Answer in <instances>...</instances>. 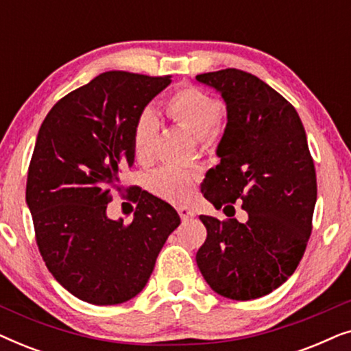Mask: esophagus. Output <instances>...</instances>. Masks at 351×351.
Instances as JSON below:
<instances>
[{"mask_svg":"<svg viewBox=\"0 0 351 351\" xmlns=\"http://www.w3.org/2000/svg\"><path fill=\"white\" fill-rule=\"evenodd\" d=\"M177 213H179V215H180V219L184 220H191L195 217V213L193 210H191L190 208H186V206H179V208H177Z\"/></svg>","mask_w":351,"mask_h":351,"instance_id":"esophagus-1","label":"esophagus"}]
</instances>
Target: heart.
<instances>
[{"instance_id":"obj_1","label":"heart","mask_w":351,"mask_h":351,"mask_svg":"<svg viewBox=\"0 0 351 351\" xmlns=\"http://www.w3.org/2000/svg\"><path fill=\"white\" fill-rule=\"evenodd\" d=\"M165 112L172 121L209 142L215 132V126L222 117V104L214 95L204 93L195 86L184 84L177 88L165 100ZM160 131V123L150 112L142 113L134 124L132 148L138 162H147L153 158L155 142ZM150 186L160 198L171 203H182L193 190V176L177 166H166L156 171L150 179Z\"/></svg>"}]
</instances>
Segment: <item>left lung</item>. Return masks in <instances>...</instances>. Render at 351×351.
I'll return each mask as SVG.
<instances>
[{"label": "left lung", "instance_id": "1", "mask_svg": "<svg viewBox=\"0 0 351 351\" xmlns=\"http://www.w3.org/2000/svg\"><path fill=\"white\" fill-rule=\"evenodd\" d=\"M196 80L222 94L228 119L220 162L201 191L215 209L243 201L247 213L244 223L199 215L208 238L196 263L217 294L257 299L280 287L304 257L316 203L313 158L299 113L257 76L225 69Z\"/></svg>", "mask_w": 351, "mask_h": 351}]
</instances>
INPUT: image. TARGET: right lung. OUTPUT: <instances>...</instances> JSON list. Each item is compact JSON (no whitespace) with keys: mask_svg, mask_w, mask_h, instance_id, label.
I'll list each match as a JSON object with an SVG mask.
<instances>
[{"mask_svg":"<svg viewBox=\"0 0 351 351\" xmlns=\"http://www.w3.org/2000/svg\"><path fill=\"white\" fill-rule=\"evenodd\" d=\"M169 84V75L105 71L62 97L38 132L25 193L38 249L52 276L88 304L136 297L180 225L169 203L138 186L129 190L131 223L107 217L119 174L134 165V124Z\"/></svg>","mask_w":351,"mask_h":351,"instance_id":"obj_1","label":"right lung"}]
</instances>
